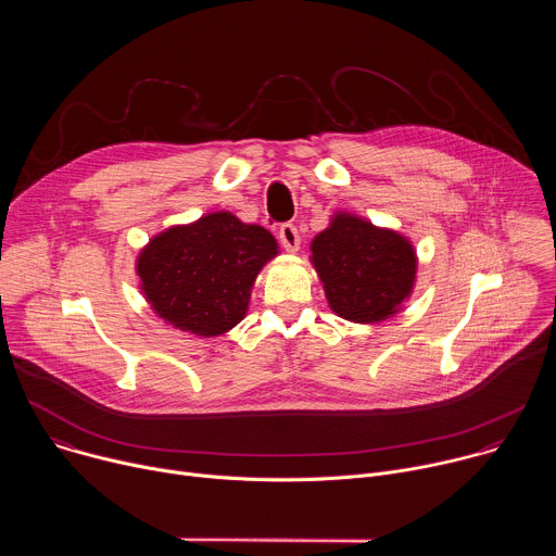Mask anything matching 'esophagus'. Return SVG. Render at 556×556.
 I'll return each instance as SVG.
<instances>
[{"label": "esophagus", "instance_id": "1", "mask_svg": "<svg viewBox=\"0 0 556 556\" xmlns=\"http://www.w3.org/2000/svg\"><path fill=\"white\" fill-rule=\"evenodd\" d=\"M279 242H281V247H283L288 253H296V251H299V244H301V235H299L296 226L283 224V226L279 228Z\"/></svg>", "mask_w": 556, "mask_h": 556}]
</instances>
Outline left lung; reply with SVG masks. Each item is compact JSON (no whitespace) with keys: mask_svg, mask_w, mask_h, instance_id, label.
Instances as JSON below:
<instances>
[{"mask_svg":"<svg viewBox=\"0 0 556 556\" xmlns=\"http://www.w3.org/2000/svg\"><path fill=\"white\" fill-rule=\"evenodd\" d=\"M309 264L328 305L352 324H380L399 314L416 288L418 255L409 237L337 211L309 244Z\"/></svg>","mask_w":556,"mask_h":556,"instance_id":"left-lung-1","label":"left lung"}]
</instances>
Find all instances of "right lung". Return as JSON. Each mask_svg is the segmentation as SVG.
I'll list each match as a JSON object with an SVG mask.
<instances>
[{
  "mask_svg": "<svg viewBox=\"0 0 556 556\" xmlns=\"http://www.w3.org/2000/svg\"><path fill=\"white\" fill-rule=\"evenodd\" d=\"M277 255L270 230L211 211L151 237L136 257L138 288L167 326L213 339L244 319L257 275Z\"/></svg>",
  "mask_w": 556,
  "mask_h": 556,
  "instance_id": "1",
  "label": "right lung"
}]
</instances>
